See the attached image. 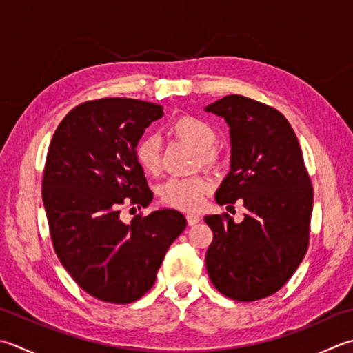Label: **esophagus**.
<instances>
[{
  "instance_id": "esophagus-1",
  "label": "esophagus",
  "mask_w": 353,
  "mask_h": 353,
  "mask_svg": "<svg viewBox=\"0 0 353 353\" xmlns=\"http://www.w3.org/2000/svg\"><path fill=\"white\" fill-rule=\"evenodd\" d=\"M200 217L199 214H194V212H190V214H186V222H188V225L190 226H194V225H197L199 222H200Z\"/></svg>"
}]
</instances>
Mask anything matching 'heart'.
<instances>
[{
	"instance_id": "obj_1",
	"label": "heart",
	"mask_w": 353,
	"mask_h": 353,
	"mask_svg": "<svg viewBox=\"0 0 353 353\" xmlns=\"http://www.w3.org/2000/svg\"><path fill=\"white\" fill-rule=\"evenodd\" d=\"M170 131L179 139L188 142L197 150L202 163L216 165L220 161L219 150L214 147L216 130L211 123L194 114H182L170 123ZM134 157L141 168L147 172H156L161 167V141L154 134H143L134 145ZM208 176L172 177L161 186L163 203L179 210H196L203 196L212 188Z\"/></svg>"
}]
</instances>
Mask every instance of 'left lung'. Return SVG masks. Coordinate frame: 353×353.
<instances>
[{"mask_svg":"<svg viewBox=\"0 0 353 353\" xmlns=\"http://www.w3.org/2000/svg\"><path fill=\"white\" fill-rule=\"evenodd\" d=\"M230 127L231 170L216 191L219 205L240 200L243 222L206 216L214 239L206 251L212 285L237 301H255L285 286L309 245L314 190L299 139L279 110L240 94L205 108Z\"/></svg>","mask_w":353,"mask_h":353,"instance_id":"left-lung-1","label":"left lung"}]
</instances>
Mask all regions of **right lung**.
I'll return each mask as SVG.
<instances>
[{
	"instance_id": "obj_1",
	"label": "right lung",
	"mask_w": 353,
	"mask_h": 353,
	"mask_svg": "<svg viewBox=\"0 0 353 353\" xmlns=\"http://www.w3.org/2000/svg\"><path fill=\"white\" fill-rule=\"evenodd\" d=\"M162 105L128 98L88 101L54 131L43 177V202L52 243L62 266L94 299L116 305L139 300L154 285L170 245L186 226L162 208L130 223L119 205L153 200L134 145Z\"/></svg>"
}]
</instances>
